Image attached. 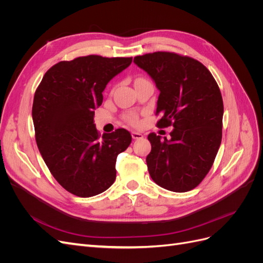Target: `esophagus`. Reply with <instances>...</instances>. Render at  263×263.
Wrapping results in <instances>:
<instances>
[{
	"mask_svg": "<svg viewBox=\"0 0 263 263\" xmlns=\"http://www.w3.org/2000/svg\"><path fill=\"white\" fill-rule=\"evenodd\" d=\"M132 137L135 140L142 139V138H144V135H142L141 133H138V132H132Z\"/></svg>",
	"mask_w": 263,
	"mask_h": 263,
	"instance_id": "obj_1",
	"label": "esophagus"
}]
</instances>
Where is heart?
Here are the masks:
<instances>
[{"instance_id":"b5f03b06","label":"heart","mask_w":263,"mask_h":263,"mask_svg":"<svg viewBox=\"0 0 263 263\" xmlns=\"http://www.w3.org/2000/svg\"><path fill=\"white\" fill-rule=\"evenodd\" d=\"M125 119L127 123H129L130 125H136L138 123V116L135 113H128L125 115Z\"/></svg>"}]
</instances>
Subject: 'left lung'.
Segmentation results:
<instances>
[{
    "mask_svg": "<svg viewBox=\"0 0 263 263\" xmlns=\"http://www.w3.org/2000/svg\"><path fill=\"white\" fill-rule=\"evenodd\" d=\"M134 62L160 91L157 126H173L170 139L148 135V171L159 186L172 192L196 187L211 170L221 142L224 104L214 77L200 61L174 52L137 55Z\"/></svg>",
    "mask_w": 263,
    "mask_h": 263,
    "instance_id": "obj_1",
    "label": "left lung"
}]
</instances>
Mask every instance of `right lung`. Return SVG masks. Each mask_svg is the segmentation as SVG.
Wrapping results in <instances>:
<instances>
[{
    "label": "right lung",
    "mask_w": 263,
    "mask_h": 263,
    "mask_svg": "<svg viewBox=\"0 0 263 263\" xmlns=\"http://www.w3.org/2000/svg\"><path fill=\"white\" fill-rule=\"evenodd\" d=\"M132 61L98 54L60 61L35 92L31 115L39 153L59 184L77 196L91 197L112 185L116 158L130 145L124 128L101 136L94 109L106 84Z\"/></svg>",
    "instance_id": "obj_1"
}]
</instances>
